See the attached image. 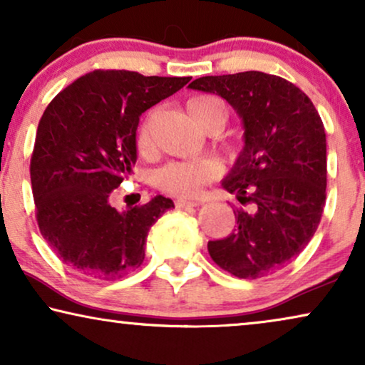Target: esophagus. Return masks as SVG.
<instances>
[{
    "label": "esophagus",
    "mask_w": 365,
    "mask_h": 365,
    "mask_svg": "<svg viewBox=\"0 0 365 365\" xmlns=\"http://www.w3.org/2000/svg\"><path fill=\"white\" fill-rule=\"evenodd\" d=\"M176 209H187V207H196L199 206L197 201H187V199H176Z\"/></svg>",
    "instance_id": "1"
}]
</instances>
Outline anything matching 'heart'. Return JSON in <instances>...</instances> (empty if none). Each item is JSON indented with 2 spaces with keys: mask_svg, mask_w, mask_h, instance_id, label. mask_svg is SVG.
<instances>
[{
  "mask_svg": "<svg viewBox=\"0 0 365 365\" xmlns=\"http://www.w3.org/2000/svg\"><path fill=\"white\" fill-rule=\"evenodd\" d=\"M187 114L201 129L217 126L221 129L227 121V109L216 96H194L186 103ZM139 153L151 151V116L144 119L136 134ZM217 163L211 159H192L186 163H173L158 174V184L164 192L178 197H196L202 187L219 176Z\"/></svg>",
  "mask_w": 365,
  "mask_h": 365,
  "instance_id": "heart-1",
  "label": "heart"
}]
</instances>
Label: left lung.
<instances>
[{"mask_svg": "<svg viewBox=\"0 0 365 365\" xmlns=\"http://www.w3.org/2000/svg\"><path fill=\"white\" fill-rule=\"evenodd\" d=\"M191 89L231 104L244 126V148L222 187L251 211L236 209L237 226L207 242L212 261L239 279H259L297 257L321 222L326 204V131L297 86L261 71L202 76Z\"/></svg>", "mask_w": 365, "mask_h": 365, "instance_id": "left-lung-1", "label": "left lung"}]
</instances>
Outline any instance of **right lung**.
I'll return each instance as SVG.
<instances>
[{
	"label": "right lung",
	"instance_id": "1",
	"mask_svg": "<svg viewBox=\"0 0 365 365\" xmlns=\"http://www.w3.org/2000/svg\"><path fill=\"white\" fill-rule=\"evenodd\" d=\"M189 81L96 69L44 109L29 168L36 219L74 271L116 281L143 264L149 229L174 202L154 196L119 212L109 199L136 164L139 116Z\"/></svg>",
	"mask_w": 365,
	"mask_h": 365
}]
</instances>
